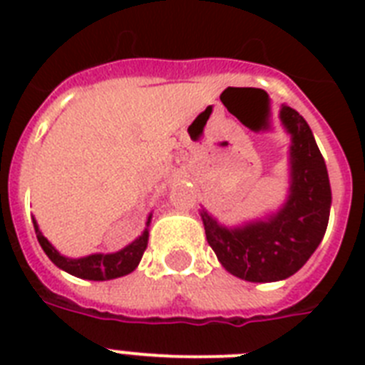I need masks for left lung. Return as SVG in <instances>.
<instances>
[{
    "label": "left lung",
    "mask_w": 365,
    "mask_h": 365,
    "mask_svg": "<svg viewBox=\"0 0 365 365\" xmlns=\"http://www.w3.org/2000/svg\"><path fill=\"white\" fill-rule=\"evenodd\" d=\"M280 121L292 134V182L286 205L265 222H250L233 229L220 225L205 210L200 214L206 240L220 263L248 282H277L295 274L314 254L328 227L331 189L312 130L286 104L280 108Z\"/></svg>",
    "instance_id": "8db88e82"
}]
</instances>
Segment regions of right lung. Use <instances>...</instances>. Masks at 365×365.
I'll use <instances>...</instances> for the list:
<instances>
[{
    "mask_svg": "<svg viewBox=\"0 0 365 365\" xmlns=\"http://www.w3.org/2000/svg\"><path fill=\"white\" fill-rule=\"evenodd\" d=\"M149 222H151V216L148 217V225ZM34 227H36L37 240L41 244L43 252L48 255V259L53 261L56 267H60L62 271L70 272L77 278H85V280H111V278L125 277V274L132 272L142 259L149 239V231L145 229L134 242L115 252V254H93L87 255V257H79V259H71V257L60 255L54 250L53 244L41 235L36 220H34Z\"/></svg>",
    "mask_w": 365,
    "mask_h": 365,
    "instance_id": "1",
    "label": "right lung"
}]
</instances>
